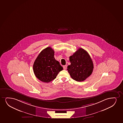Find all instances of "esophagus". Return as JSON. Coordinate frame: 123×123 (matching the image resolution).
Here are the masks:
<instances>
[{
  "label": "esophagus",
  "instance_id": "34e87169",
  "mask_svg": "<svg viewBox=\"0 0 123 123\" xmlns=\"http://www.w3.org/2000/svg\"><path fill=\"white\" fill-rule=\"evenodd\" d=\"M67 65H65V66H63V69H64V70H66L67 69Z\"/></svg>",
  "mask_w": 123,
  "mask_h": 123
}]
</instances>
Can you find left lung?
I'll return each mask as SVG.
<instances>
[{"mask_svg":"<svg viewBox=\"0 0 123 123\" xmlns=\"http://www.w3.org/2000/svg\"><path fill=\"white\" fill-rule=\"evenodd\" d=\"M71 64L68 66L67 70L70 76L77 81L86 80L92 73L93 64L91 57L87 51L79 48L69 57Z\"/></svg>","mask_w":123,"mask_h":123,"instance_id":"1","label":"left lung"}]
</instances>
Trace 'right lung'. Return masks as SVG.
I'll return each instance as SVG.
<instances>
[{
  "label": "right lung",
  "mask_w": 123,
  "mask_h": 123,
  "mask_svg": "<svg viewBox=\"0 0 123 123\" xmlns=\"http://www.w3.org/2000/svg\"><path fill=\"white\" fill-rule=\"evenodd\" d=\"M54 53L51 47H48L40 53L34 62V73L41 81L45 83L51 81L63 70L60 62L55 58Z\"/></svg>",
  "instance_id": "1"
}]
</instances>
